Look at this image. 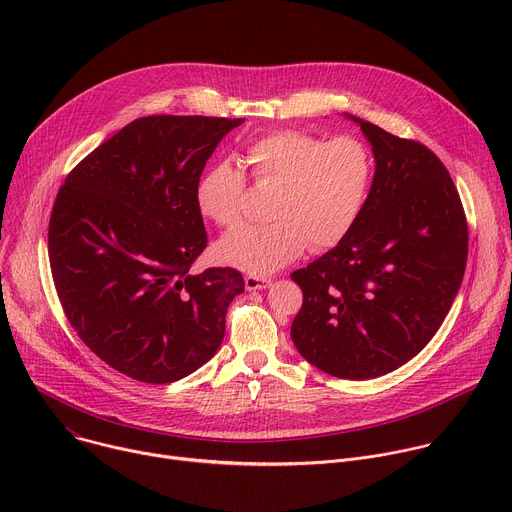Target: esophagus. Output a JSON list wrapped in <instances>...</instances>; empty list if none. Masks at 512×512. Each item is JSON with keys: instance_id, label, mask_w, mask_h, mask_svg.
<instances>
[{"instance_id": "obj_1", "label": "esophagus", "mask_w": 512, "mask_h": 512, "mask_svg": "<svg viewBox=\"0 0 512 512\" xmlns=\"http://www.w3.org/2000/svg\"><path fill=\"white\" fill-rule=\"evenodd\" d=\"M271 285V279L269 277H259V275H247L245 277V287L249 291H255V289H265Z\"/></svg>"}]
</instances>
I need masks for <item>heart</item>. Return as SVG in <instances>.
Listing matches in <instances>:
<instances>
[{"mask_svg":"<svg viewBox=\"0 0 512 512\" xmlns=\"http://www.w3.org/2000/svg\"><path fill=\"white\" fill-rule=\"evenodd\" d=\"M249 176L275 188L267 225L241 227L216 247L225 263L255 275L273 273L310 247L314 253L342 243L367 206L375 158L352 135L322 137L279 129L259 135L245 148ZM247 176L231 162H216L196 182V206L208 221L233 229L243 221Z\"/></svg>","mask_w":512,"mask_h":512,"instance_id":"b5f03b06","label":"heart"}]
</instances>
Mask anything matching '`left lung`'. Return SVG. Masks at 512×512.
<instances>
[{
	"instance_id": "obj_1",
	"label": "left lung",
	"mask_w": 512,
	"mask_h": 512,
	"mask_svg": "<svg viewBox=\"0 0 512 512\" xmlns=\"http://www.w3.org/2000/svg\"><path fill=\"white\" fill-rule=\"evenodd\" d=\"M356 121L373 145L371 194L348 237L291 273L304 304L291 340L316 369L375 379L440 330L468 259V223L450 172L429 148Z\"/></svg>"
}]
</instances>
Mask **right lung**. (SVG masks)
Segmentation results:
<instances>
[{
  "label": "right lung",
  "instance_id": "right-lung-1",
  "mask_svg": "<svg viewBox=\"0 0 512 512\" xmlns=\"http://www.w3.org/2000/svg\"><path fill=\"white\" fill-rule=\"evenodd\" d=\"M243 119L150 115L70 170L48 225L62 310L111 369L152 385L188 377L218 350L243 294L233 267L192 273L206 249L196 182Z\"/></svg>",
  "mask_w": 512,
  "mask_h": 512
}]
</instances>
